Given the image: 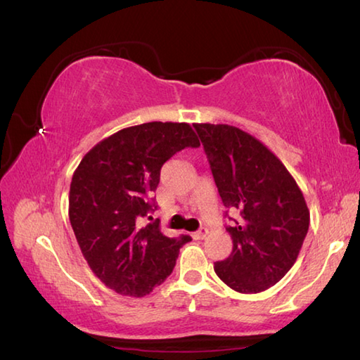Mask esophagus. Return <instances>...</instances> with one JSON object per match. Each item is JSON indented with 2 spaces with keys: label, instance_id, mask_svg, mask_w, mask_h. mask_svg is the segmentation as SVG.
<instances>
[{
  "label": "esophagus",
  "instance_id": "34e87169",
  "mask_svg": "<svg viewBox=\"0 0 360 360\" xmlns=\"http://www.w3.org/2000/svg\"><path fill=\"white\" fill-rule=\"evenodd\" d=\"M207 234H209V231H207L205 228H200L199 231H196L193 234V238H196V240H202V238L207 237Z\"/></svg>",
  "mask_w": 360,
  "mask_h": 360
}]
</instances>
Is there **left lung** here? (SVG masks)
<instances>
[{
	"instance_id": "left-lung-1",
	"label": "left lung",
	"mask_w": 360,
	"mask_h": 360,
	"mask_svg": "<svg viewBox=\"0 0 360 360\" xmlns=\"http://www.w3.org/2000/svg\"><path fill=\"white\" fill-rule=\"evenodd\" d=\"M224 207L238 212L226 231L232 253L215 274L242 294L262 292L297 261L310 224L304 194L278 158L231 124L194 123Z\"/></svg>"
}]
</instances>
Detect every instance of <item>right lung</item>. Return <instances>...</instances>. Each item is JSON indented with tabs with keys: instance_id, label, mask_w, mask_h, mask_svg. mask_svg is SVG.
<instances>
[{
	"instance_id": "obj_1",
	"label": "right lung",
	"mask_w": 360,
	"mask_h": 360,
	"mask_svg": "<svg viewBox=\"0 0 360 360\" xmlns=\"http://www.w3.org/2000/svg\"><path fill=\"white\" fill-rule=\"evenodd\" d=\"M188 123L150 122L120 129L82 158L69 188V221L93 274L122 295H143L172 274L190 236L166 237L150 210L160 170L185 147H199Z\"/></svg>"
}]
</instances>
